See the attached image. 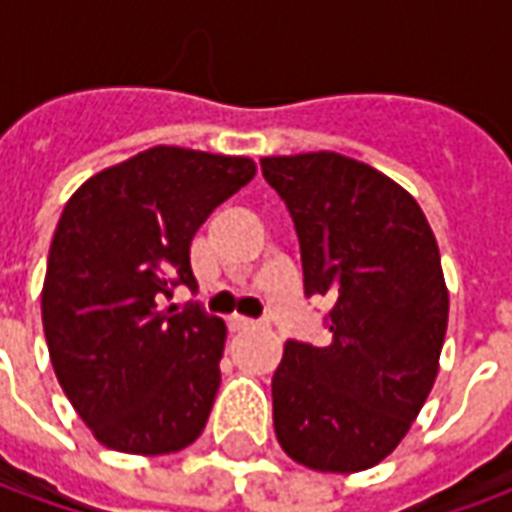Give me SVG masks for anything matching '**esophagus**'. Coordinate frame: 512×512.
Here are the masks:
<instances>
[{"instance_id": "1", "label": "esophagus", "mask_w": 512, "mask_h": 512, "mask_svg": "<svg viewBox=\"0 0 512 512\" xmlns=\"http://www.w3.org/2000/svg\"><path fill=\"white\" fill-rule=\"evenodd\" d=\"M252 326H255V321L241 318V315H230V318H227V329H230V332H246V329H252Z\"/></svg>"}]
</instances>
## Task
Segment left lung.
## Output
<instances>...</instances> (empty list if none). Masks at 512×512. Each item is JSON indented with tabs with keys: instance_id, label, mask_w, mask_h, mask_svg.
<instances>
[{
	"instance_id": "left-lung-1",
	"label": "left lung",
	"mask_w": 512,
	"mask_h": 512,
	"mask_svg": "<svg viewBox=\"0 0 512 512\" xmlns=\"http://www.w3.org/2000/svg\"><path fill=\"white\" fill-rule=\"evenodd\" d=\"M301 244L304 293L329 296L332 340H288L271 378L282 450L315 472H365L425 406L450 293L417 200L365 161L318 150L260 158Z\"/></svg>"
}]
</instances>
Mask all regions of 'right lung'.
<instances>
[{
  "label": "right lung",
  "instance_id": "1",
  "mask_svg": "<svg viewBox=\"0 0 512 512\" xmlns=\"http://www.w3.org/2000/svg\"><path fill=\"white\" fill-rule=\"evenodd\" d=\"M255 161L156 145L95 172L65 202L40 293L62 392L104 447H189L219 392L227 326L200 307H164L197 288L200 224L255 178Z\"/></svg>",
  "mask_w": 512,
  "mask_h": 512
}]
</instances>
